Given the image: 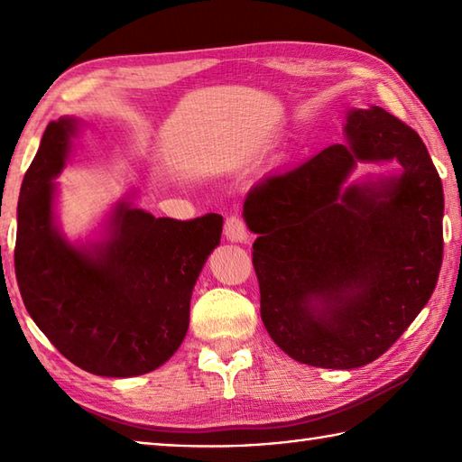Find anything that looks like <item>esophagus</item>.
Instances as JSON below:
<instances>
[{"label":"esophagus","mask_w":462,"mask_h":462,"mask_svg":"<svg viewBox=\"0 0 462 462\" xmlns=\"http://www.w3.org/2000/svg\"><path fill=\"white\" fill-rule=\"evenodd\" d=\"M224 236L230 242H246L250 238L246 224H244V220L238 218V216H230V218H226Z\"/></svg>","instance_id":"esophagus-1"}]
</instances>
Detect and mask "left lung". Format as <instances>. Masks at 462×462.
<instances>
[{
	"label": "left lung",
	"mask_w": 462,
	"mask_h": 462,
	"mask_svg": "<svg viewBox=\"0 0 462 462\" xmlns=\"http://www.w3.org/2000/svg\"><path fill=\"white\" fill-rule=\"evenodd\" d=\"M331 144L248 192L260 313L300 363L353 369L381 357L433 293L443 263V182L420 136L381 106L349 111ZM357 160L401 175L342 189Z\"/></svg>",
	"instance_id": "1"
}]
</instances>
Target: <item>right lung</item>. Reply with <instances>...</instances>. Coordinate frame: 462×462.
Returning a JSON list of instances; mask_svg holds the SVG:
<instances>
[{
	"mask_svg": "<svg viewBox=\"0 0 462 462\" xmlns=\"http://www.w3.org/2000/svg\"><path fill=\"white\" fill-rule=\"evenodd\" d=\"M73 119L47 125L17 202L15 278L29 316L57 351L101 377L161 367L189 329L190 296L222 216L154 218L121 204L111 238L93 252L67 244L53 226L51 182L61 172Z\"/></svg>",
	"mask_w": 462,
	"mask_h": 462,
	"instance_id": "1",
	"label": "right lung"
}]
</instances>
